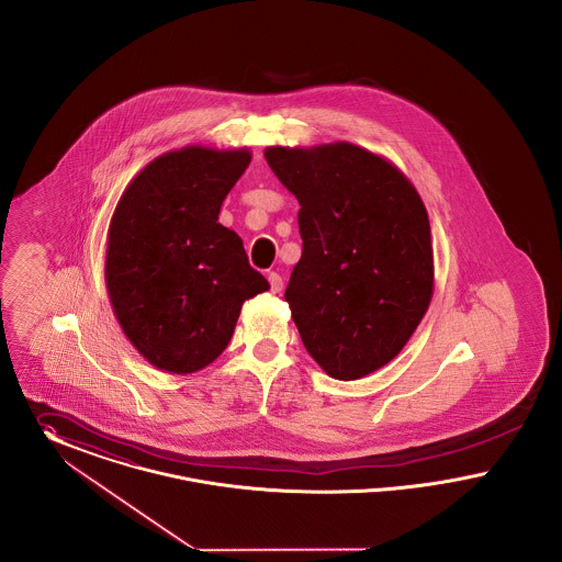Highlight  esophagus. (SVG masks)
I'll use <instances>...</instances> for the list:
<instances>
[{"instance_id": "34e87169", "label": "esophagus", "mask_w": 562, "mask_h": 562, "mask_svg": "<svg viewBox=\"0 0 562 562\" xmlns=\"http://www.w3.org/2000/svg\"><path fill=\"white\" fill-rule=\"evenodd\" d=\"M268 283H270V290L277 294L283 290V279L279 272H268Z\"/></svg>"}]
</instances>
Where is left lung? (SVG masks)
<instances>
[{
    "instance_id": "left-lung-1",
    "label": "left lung",
    "mask_w": 562,
    "mask_h": 562,
    "mask_svg": "<svg viewBox=\"0 0 562 562\" xmlns=\"http://www.w3.org/2000/svg\"><path fill=\"white\" fill-rule=\"evenodd\" d=\"M300 203L302 258L285 290L308 355L357 381L406 347L434 295L427 209L393 162L349 142L265 149Z\"/></svg>"
}]
</instances>
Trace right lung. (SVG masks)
I'll return each instance as SVG.
<instances>
[{"label":"right lung","mask_w":562,"mask_h":562,"mask_svg":"<svg viewBox=\"0 0 562 562\" xmlns=\"http://www.w3.org/2000/svg\"><path fill=\"white\" fill-rule=\"evenodd\" d=\"M249 162L247 148L186 146L154 158L120 196L105 285L122 331L158 370H203L228 347L243 302L270 290L217 222Z\"/></svg>","instance_id":"obj_1"}]
</instances>
